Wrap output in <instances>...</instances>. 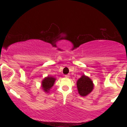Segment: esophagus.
Segmentation results:
<instances>
[{"mask_svg": "<svg viewBox=\"0 0 127 127\" xmlns=\"http://www.w3.org/2000/svg\"><path fill=\"white\" fill-rule=\"evenodd\" d=\"M64 76L65 77V78H69L70 77V75H65Z\"/></svg>", "mask_w": 127, "mask_h": 127, "instance_id": "esophagus-1", "label": "esophagus"}]
</instances>
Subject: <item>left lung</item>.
I'll return each instance as SVG.
<instances>
[{"label":"left lung","mask_w":127,"mask_h":127,"mask_svg":"<svg viewBox=\"0 0 127 127\" xmlns=\"http://www.w3.org/2000/svg\"><path fill=\"white\" fill-rule=\"evenodd\" d=\"M76 84L79 94L82 97L87 96L94 88V84L92 80L85 75L79 79Z\"/></svg>","instance_id":"obj_1"}]
</instances>
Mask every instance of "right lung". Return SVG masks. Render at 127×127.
Wrapping results in <instances>:
<instances>
[{
  "instance_id": "add662e5",
  "label": "right lung",
  "mask_w": 127,
  "mask_h": 127,
  "mask_svg": "<svg viewBox=\"0 0 127 127\" xmlns=\"http://www.w3.org/2000/svg\"><path fill=\"white\" fill-rule=\"evenodd\" d=\"M56 79L52 76H47L43 79L42 82V87L43 91L46 93H48L52 86L54 84Z\"/></svg>"
}]
</instances>
